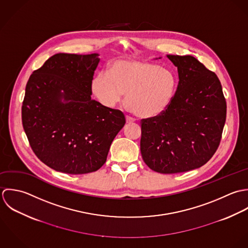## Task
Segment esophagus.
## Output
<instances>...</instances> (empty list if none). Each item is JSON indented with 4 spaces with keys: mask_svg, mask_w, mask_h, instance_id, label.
<instances>
[{
    "mask_svg": "<svg viewBox=\"0 0 248 248\" xmlns=\"http://www.w3.org/2000/svg\"><path fill=\"white\" fill-rule=\"evenodd\" d=\"M133 122H135V119H134V118H132V117H130V116H126V123L131 124V123H133Z\"/></svg>",
    "mask_w": 248,
    "mask_h": 248,
    "instance_id": "1",
    "label": "esophagus"
}]
</instances>
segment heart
Returning a JSON list of instances; mask_svg holds the SVG:
<instances>
[{
  "mask_svg": "<svg viewBox=\"0 0 248 248\" xmlns=\"http://www.w3.org/2000/svg\"><path fill=\"white\" fill-rule=\"evenodd\" d=\"M91 89L99 102L112 108L126 92V102L142 118L161 115L170 106L176 90V78L166 68L144 60L114 61L107 72L93 78Z\"/></svg>",
  "mask_w": 248,
  "mask_h": 248,
  "instance_id": "1",
  "label": "heart"
}]
</instances>
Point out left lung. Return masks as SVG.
Instances as JSON below:
<instances>
[{
    "label": "left lung",
    "instance_id": "obj_1",
    "mask_svg": "<svg viewBox=\"0 0 248 248\" xmlns=\"http://www.w3.org/2000/svg\"><path fill=\"white\" fill-rule=\"evenodd\" d=\"M167 57L177 67L178 85L161 115L141 121V153L160 173L200 168L219 146L226 120V100L217 75L192 55Z\"/></svg>",
    "mask_w": 248,
    "mask_h": 248
}]
</instances>
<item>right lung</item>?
Here are the masks:
<instances>
[{"mask_svg": "<svg viewBox=\"0 0 248 248\" xmlns=\"http://www.w3.org/2000/svg\"><path fill=\"white\" fill-rule=\"evenodd\" d=\"M98 56L56 53L27 83L24 130L35 155L56 171L84 174L98 170L125 124L122 111L91 99Z\"/></svg>", "mask_w": 248, "mask_h": 248, "instance_id": "add662e5", "label": "right lung"}]
</instances>
